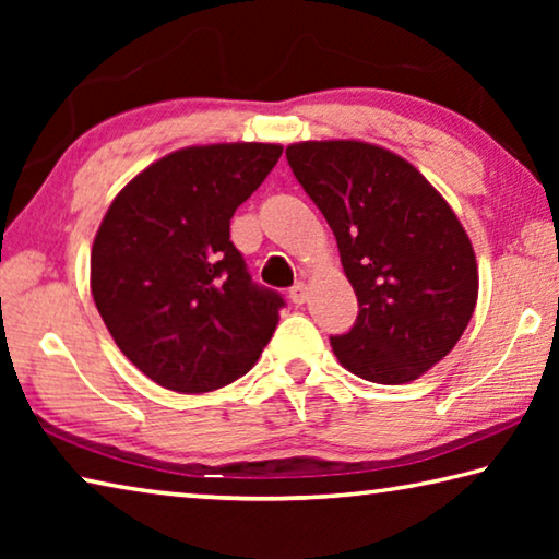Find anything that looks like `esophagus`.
<instances>
[{
    "mask_svg": "<svg viewBox=\"0 0 559 559\" xmlns=\"http://www.w3.org/2000/svg\"><path fill=\"white\" fill-rule=\"evenodd\" d=\"M288 296L293 302H296V306H302V302L308 300V286L306 283H296V286L288 290Z\"/></svg>",
    "mask_w": 559,
    "mask_h": 559,
    "instance_id": "esophagus-1",
    "label": "esophagus"
}]
</instances>
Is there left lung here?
<instances>
[{
  "instance_id": "left-lung-1",
  "label": "left lung",
  "mask_w": 559,
  "mask_h": 559,
  "mask_svg": "<svg viewBox=\"0 0 559 559\" xmlns=\"http://www.w3.org/2000/svg\"><path fill=\"white\" fill-rule=\"evenodd\" d=\"M288 165L333 229L359 313L330 345L377 384H404L447 357L478 298L468 234L404 157L359 140L286 147Z\"/></svg>"
}]
</instances>
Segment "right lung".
Returning <instances> with one entry per match:
<instances>
[{"label": "right lung", "instance_id": "right-lung-1", "mask_svg": "<svg viewBox=\"0 0 559 559\" xmlns=\"http://www.w3.org/2000/svg\"><path fill=\"white\" fill-rule=\"evenodd\" d=\"M281 153L271 143L177 150L130 179L103 216L93 300L122 355L165 390L231 384L278 325L286 302L251 281L229 222Z\"/></svg>", "mask_w": 559, "mask_h": 559}]
</instances>
